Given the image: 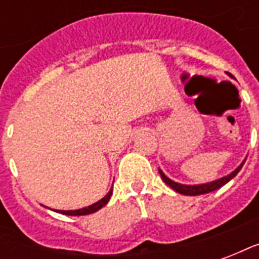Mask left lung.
Wrapping results in <instances>:
<instances>
[{
	"mask_svg": "<svg viewBox=\"0 0 259 259\" xmlns=\"http://www.w3.org/2000/svg\"><path fill=\"white\" fill-rule=\"evenodd\" d=\"M228 74L230 76V77H233L230 73ZM245 159H247V158H245ZM245 159L243 161V162L240 163L237 168L234 169L232 174H229L228 176H223V178H221V179L212 180V182H208V183H201V185H182V183H178V182H175V180L169 179L168 176L163 174L161 169H158V170H159V175H161V178H162L163 182H165L170 189H174L176 193H179V194H185V195H200V194H206V193H211V191L218 190V189H221L222 186L226 185L228 182H230L236 175L239 174L240 169L243 168Z\"/></svg>",
	"mask_w": 259,
	"mask_h": 259,
	"instance_id": "obj_1",
	"label": "left lung"
}]
</instances>
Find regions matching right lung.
<instances>
[{
	"label": "right lung",
	"mask_w": 259,
	"mask_h": 259,
	"mask_svg": "<svg viewBox=\"0 0 259 259\" xmlns=\"http://www.w3.org/2000/svg\"><path fill=\"white\" fill-rule=\"evenodd\" d=\"M112 195V189L108 191L107 194L102 197L101 200L97 201L94 204H91L89 206H84V208H80V209H70V211H57L59 213H64V215H70V217H80V215H89V213H93V212H97L98 209H101L102 206H105L108 204V201Z\"/></svg>",
	"instance_id": "right-lung-1"
}]
</instances>
